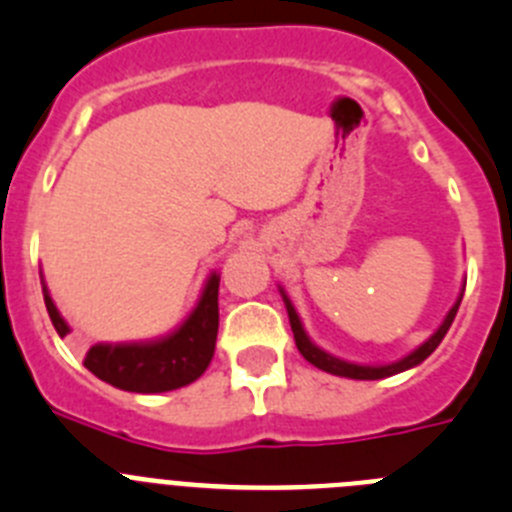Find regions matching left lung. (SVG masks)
Wrapping results in <instances>:
<instances>
[{"label":"left lung","mask_w":512,"mask_h":512,"mask_svg":"<svg viewBox=\"0 0 512 512\" xmlns=\"http://www.w3.org/2000/svg\"><path fill=\"white\" fill-rule=\"evenodd\" d=\"M464 295V292H461ZM461 295L459 300L454 302V307L449 310V315L443 318V323L438 325V330L433 333L431 338L425 343H420L418 348H415L413 354H408L405 359L400 361H392V364H379V366H364V364H351V361H343V359H336V356L325 354L323 348H318L315 343L307 338L305 328H302V320L300 315H297V310L292 307V302H289V297L284 295L282 289V297H284V305H287V315H289V325H292V333H295V343L297 348H300V354L305 356L307 361H310L312 366H318V369H323V372L328 374H336V377H348V379H384V377H392V374H400L405 372V369H413V366H418L420 361H425L428 356L433 354L438 348V343L443 341V336L449 333L451 323H454L456 318V310H459L461 305Z\"/></svg>","instance_id":"left-lung-1"}]
</instances>
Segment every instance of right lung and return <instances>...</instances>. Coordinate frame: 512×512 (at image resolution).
I'll list each match as a JSON object with an SVG mask.
<instances>
[{
	"label": "right lung",
	"instance_id": "1",
	"mask_svg": "<svg viewBox=\"0 0 512 512\" xmlns=\"http://www.w3.org/2000/svg\"><path fill=\"white\" fill-rule=\"evenodd\" d=\"M217 287L220 277L210 274L197 307L174 333L148 343H97L84 356V366L94 377L125 392H169L200 379L210 366L217 341ZM45 307L58 336L69 333V325L53 305L43 287Z\"/></svg>",
	"mask_w": 512,
	"mask_h": 512
}]
</instances>
